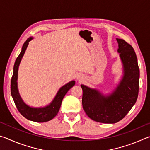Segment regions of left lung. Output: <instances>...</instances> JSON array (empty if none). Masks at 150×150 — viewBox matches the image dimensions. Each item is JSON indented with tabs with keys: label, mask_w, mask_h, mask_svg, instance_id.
<instances>
[{
	"label": "left lung",
	"mask_w": 150,
	"mask_h": 150,
	"mask_svg": "<svg viewBox=\"0 0 150 150\" xmlns=\"http://www.w3.org/2000/svg\"><path fill=\"white\" fill-rule=\"evenodd\" d=\"M116 40L124 76L115 91L105 96L97 90L81 85L83 109L88 117L98 122L116 123L121 120L132 108L138 96L139 69L136 53L125 40Z\"/></svg>",
	"instance_id": "1"
}]
</instances>
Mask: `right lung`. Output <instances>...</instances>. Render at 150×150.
I'll return each instance as SVG.
<instances>
[{
  "instance_id": "obj_1",
  "label": "right lung",
  "mask_w": 150,
  "mask_h": 150,
  "mask_svg": "<svg viewBox=\"0 0 150 150\" xmlns=\"http://www.w3.org/2000/svg\"><path fill=\"white\" fill-rule=\"evenodd\" d=\"M32 39V38H29L25 42L23 46H22L21 52H20V55L16 58V62L14 63L13 75H12L11 79V91L12 96L13 98V100L14 101L15 105L16 106L17 109L24 117L27 118L28 120L37 122H44L51 120L57 115L58 112L59 110L61 105H62L63 97L66 95V93H67V91L73 86L75 85V82L74 81H72L68 83L67 84L63 86L57 92L52 103L47 106H45L44 108H32L27 106L21 99V97L20 96L18 93V70L19 64L24 54L25 51H26L28 45V43Z\"/></svg>"
}]
</instances>
